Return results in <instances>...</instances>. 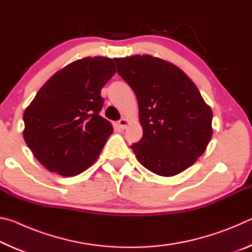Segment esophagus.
Masks as SVG:
<instances>
[{"label": "esophagus", "instance_id": "1", "mask_svg": "<svg viewBox=\"0 0 252 252\" xmlns=\"http://www.w3.org/2000/svg\"><path fill=\"white\" fill-rule=\"evenodd\" d=\"M129 120H127L126 118H122L121 120H119L118 121V125H119V127H120V129H122V130H125L126 127L129 126Z\"/></svg>", "mask_w": 252, "mask_h": 252}]
</instances>
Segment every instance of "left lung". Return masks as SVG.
Returning a JSON list of instances; mask_svg holds the SVG:
<instances>
[{
  "label": "left lung",
  "instance_id": "8db88e82",
  "mask_svg": "<svg viewBox=\"0 0 252 252\" xmlns=\"http://www.w3.org/2000/svg\"><path fill=\"white\" fill-rule=\"evenodd\" d=\"M134 91L142 139L131 146L144 168L173 177L191 167L212 138V110L189 76L152 55L113 59Z\"/></svg>",
  "mask_w": 252,
  "mask_h": 252
}]
</instances>
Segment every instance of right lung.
I'll use <instances>...</instances> for the list:
<instances>
[{
    "label": "right lung",
    "mask_w": 252,
    "mask_h": 252,
    "mask_svg": "<svg viewBox=\"0 0 252 252\" xmlns=\"http://www.w3.org/2000/svg\"><path fill=\"white\" fill-rule=\"evenodd\" d=\"M114 73L110 58L76 60L51 76L25 109L23 138L49 171L74 177L99 158L113 133L99 114L100 93Z\"/></svg>",
    "instance_id": "obj_1"
}]
</instances>
